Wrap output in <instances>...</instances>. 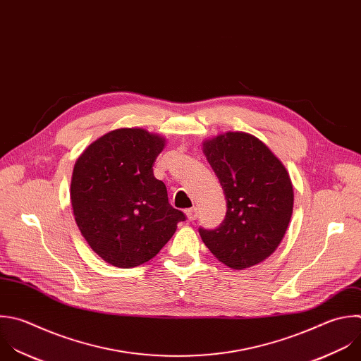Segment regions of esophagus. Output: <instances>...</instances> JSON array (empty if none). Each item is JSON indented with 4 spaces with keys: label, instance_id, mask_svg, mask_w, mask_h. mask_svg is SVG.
<instances>
[{
    "label": "esophagus",
    "instance_id": "obj_1",
    "mask_svg": "<svg viewBox=\"0 0 361 361\" xmlns=\"http://www.w3.org/2000/svg\"><path fill=\"white\" fill-rule=\"evenodd\" d=\"M185 215H187L188 221H194V219H197V216H198V209H197L195 207H194V208H190V209L185 211Z\"/></svg>",
    "mask_w": 361,
    "mask_h": 361
}]
</instances>
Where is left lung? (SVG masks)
<instances>
[{
	"instance_id": "8db88e82",
	"label": "left lung",
	"mask_w": 361,
	"mask_h": 361,
	"mask_svg": "<svg viewBox=\"0 0 361 361\" xmlns=\"http://www.w3.org/2000/svg\"><path fill=\"white\" fill-rule=\"evenodd\" d=\"M226 200L215 229L200 228L211 254L232 269L251 268L279 247L293 211V187L281 160L265 143L244 132H228L202 143Z\"/></svg>"
}]
</instances>
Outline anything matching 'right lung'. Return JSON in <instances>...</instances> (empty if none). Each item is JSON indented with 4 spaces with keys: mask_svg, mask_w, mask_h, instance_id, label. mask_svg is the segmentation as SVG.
<instances>
[{
    "mask_svg": "<svg viewBox=\"0 0 361 361\" xmlns=\"http://www.w3.org/2000/svg\"><path fill=\"white\" fill-rule=\"evenodd\" d=\"M164 145V137L145 129H117L93 142L75 163V221L89 247L113 267L150 261L185 221L153 174Z\"/></svg>",
    "mask_w": 361,
    "mask_h": 361,
    "instance_id": "add662e5",
    "label": "right lung"
}]
</instances>
